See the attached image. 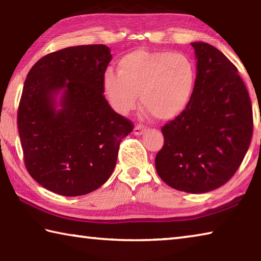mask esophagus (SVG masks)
<instances>
[{"mask_svg": "<svg viewBox=\"0 0 261 261\" xmlns=\"http://www.w3.org/2000/svg\"><path fill=\"white\" fill-rule=\"evenodd\" d=\"M144 131H145V126H144V125L137 124V125L135 126V129H134V134H135L136 136H140V135L144 134Z\"/></svg>", "mask_w": 261, "mask_h": 261, "instance_id": "1", "label": "esophagus"}]
</instances>
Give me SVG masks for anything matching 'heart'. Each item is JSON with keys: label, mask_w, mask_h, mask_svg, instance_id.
<instances>
[{"label": "heart", "mask_w": 261, "mask_h": 261, "mask_svg": "<svg viewBox=\"0 0 261 261\" xmlns=\"http://www.w3.org/2000/svg\"><path fill=\"white\" fill-rule=\"evenodd\" d=\"M196 82V65L188 55L138 49L121 57L118 72H105L103 90L121 114L134 110L140 94L145 109L158 120L168 121L188 107Z\"/></svg>", "instance_id": "1"}]
</instances>
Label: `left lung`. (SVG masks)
<instances>
[{
	"label": "left lung",
	"mask_w": 261,
	"mask_h": 261,
	"mask_svg": "<svg viewBox=\"0 0 261 261\" xmlns=\"http://www.w3.org/2000/svg\"><path fill=\"white\" fill-rule=\"evenodd\" d=\"M197 82L182 114L162 126L158 175L179 191L205 193L227 183L244 159L253 132L252 105L237 68L206 42H192Z\"/></svg>",
	"instance_id": "obj_1"
}]
</instances>
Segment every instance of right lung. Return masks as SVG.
<instances>
[{"mask_svg": "<svg viewBox=\"0 0 261 261\" xmlns=\"http://www.w3.org/2000/svg\"><path fill=\"white\" fill-rule=\"evenodd\" d=\"M110 60L105 45L68 47L41 57L28 73L17 114L20 144L29 174L49 191L76 197L99 189L134 130L103 95Z\"/></svg>", "mask_w": 261, "mask_h": 261, "instance_id": "1", "label": "right lung"}]
</instances>
